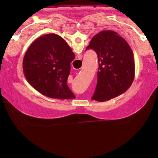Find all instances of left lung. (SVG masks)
<instances>
[{"instance_id": "obj_1", "label": "left lung", "mask_w": 158, "mask_h": 158, "mask_svg": "<svg viewBox=\"0 0 158 158\" xmlns=\"http://www.w3.org/2000/svg\"><path fill=\"white\" fill-rule=\"evenodd\" d=\"M94 49L98 60V81L92 100L105 102L126 92L135 78L132 49L112 31H102L92 39L86 50Z\"/></svg>"}]
</instances>
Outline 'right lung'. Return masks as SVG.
<instances>
[{"label":"right lung","mask_w":158,"mask_h":158,"mask_svg":"<svg viewBox=\"0 0 158 158\" xmlns=\"http://www.w3.org/2000/svg\"><path fill=\"white\" fill-rule=\"evenodd\" d=\"M75 58L72 49L61 36L43 35L32 43L23 57L25 78L33 88L45 96L75 98L66 83L70 63Z\"/></svg>","instance_id":"obj_1"}]
</instances>
